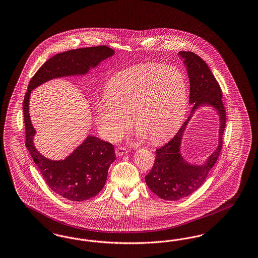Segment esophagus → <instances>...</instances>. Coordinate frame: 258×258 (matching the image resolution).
<instances>
[{"mask_svg":"<svg viewBox=\"0 0 258 258\" xmlns=\"http://www.w3.org/2000/svg\"><path fill=\"white\" fill-rule=\"evenodd\" d=\"M115 153H116L117 157H122V156H124V155L127 154V150L123 147L116 148Z\"/></svg>","mask_w":258,"mask_h":258,"instance_id":"esophagus-1","label":"esophagus"}]
</instances>
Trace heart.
Wrapping results in <instances>:
<instances>
[{
	"label": "heart",
	"mask_w": 258,
	"mask_h": 258,
	"mask_svg": "<svg viewBox=\"0 0 258 258\" xmlns=\"http://www.w3.org/2000/svg\"><path fill=\"white\" fill-rule=\"evenodd\" d=\"M105 96L94 104L98 132L104 139H119L130 126L131 117L139 137L146 136L159 143L183 122L188 86L180 69L147 64L113 76L105 88Z\"/></svg>",
	"instance_id": "1"
}]
</instances>
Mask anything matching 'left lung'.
I'll return each instance as SVG.
<instances>
[{"instance_id": "8db88e82", "label": "left lung", "mask_w": 258, "mask_h": 258, "mask_svg": "<svg viewBox=\"0 0 258 258\" xmlns=\"http://www.w3.org/2000/svg\"><path fill=\"white\" fill-rule=\"evenodd\" d=\"M178 56L183 60L188 75L189 103L192 104V109L176 135L156 151L153 168L145 177L146 184L155 195L170 201L190 196L205 182L220 156L226 121L221 88L207 63L189 51H180ZM203 107H210L218 114V146L202 164H191L184 159L180 152L182 136L192 116Z\"/></svg>"}]
</instances>
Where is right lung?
I'll list each match as a JSON object with an SVG mask.
<instances>
[{"label": "right lung", "mask_w": 258, "mask_h": 258, "mask_svg": "<svg viewBox=\"0 0 258 258\" xmlns=\"http://www.w3.org/2000/svg\"><path fill=\"white\" fill-rule=\"evenodd\" d=\"M115 54L107 46L70 50L45 61L31 79L23 102L26 147L50 188L72 201H84L103 188L111 163L116 160L113 145L96 136L86 139L63 160H49L35 147L36 130L29 113L32 91L52 79L85 76L92 69Z\"/></svg>", "instance_id": "add662e5"}]
</instances>
